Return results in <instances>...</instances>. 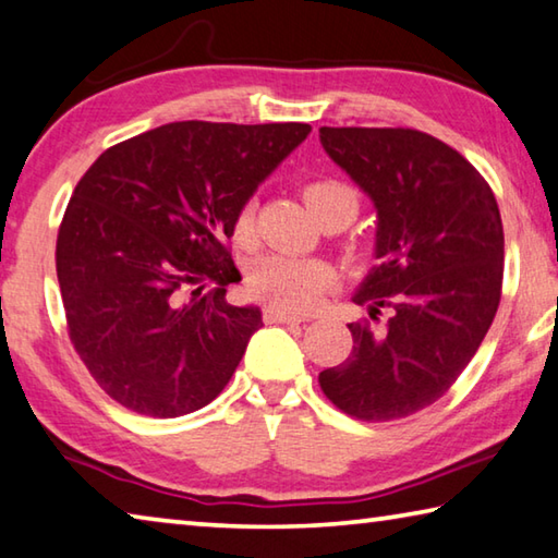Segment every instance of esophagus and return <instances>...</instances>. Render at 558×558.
I'll list each match as a JSON object with an SVG mask.
<instances>
[{
  "label": "esophagus",
  "instance_id": "esophagus-1",
  "mask_svg": "<svg viewBox=\"0 0 558 558\" xmlns=\"http://www.w3.org/2000/svg\"><path fill=\"white\" fill-rule=\"evenodd\" d=\"M264 320H267V324H301V320H308V316H299L291 314V311L269 306L264 308Z\"/></svg>",
  "mask_w": 558,
  "mask_h": 558
}]
</instances>
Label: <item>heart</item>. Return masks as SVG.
<instances>
[{"mask_svg":"<svg viewBox=\"0 0 558 558\" xmlns=\"http://www.w3.org/2000/svg\"><path fill=\"white\" fill-rule=\"evenodd\" d=\"M304 198L320 225L345 222L357 215V195L350 185L340 181H314L304 189ZM254 208L244 205L234 220V234L240 240L252 232ZM333 281L326 264L314 259H294L284 254H267L254 262L247 277V287L257 299L284 311H308L318 304L324 291Z\"/></svg>","mask_w":558,"mask_h":558,"instance_id":"1","label":"heart"}]
</instances>
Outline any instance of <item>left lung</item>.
<instances>
[{
    "instance_id": "left-lung-1",
    "label": "left lung",
    "mask_w": 558,
    "mask_h": 558,
    "mask_svg": "<svg viewBox=\"0 0 558 558\" xmlns=\"http://www.w3.org/2000/svg\"><path fill=\"white\" fill-rule=\"evenodd\" d=\"M326 154L377 210V267L353 301L387 328L350 324L353 353L318 375L338 409L402 418L448 392L500 306L505 234L490 185L451 146L416 130L320 126Z\"/></svg>"
}]
</instances>
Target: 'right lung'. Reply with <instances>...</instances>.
Masks as SVG:
<instances>
[{"label":"right lung","instance_id":"1","mask_svg":"<svg viewBox=\"0 0 558 558\" xmlns=\"http://www.w3.org/2000/svg\"><path fill=\"white\" fill-rule=\"evenodd\" d=\"M308 132L173 122L110 146L77 181L58 230V284L77 355L114 402L173 418L230 383L262 311L225 301L242 279L225 238Z\"/></svg>","mask_w":558,"mask_h":558}]
</instances>
